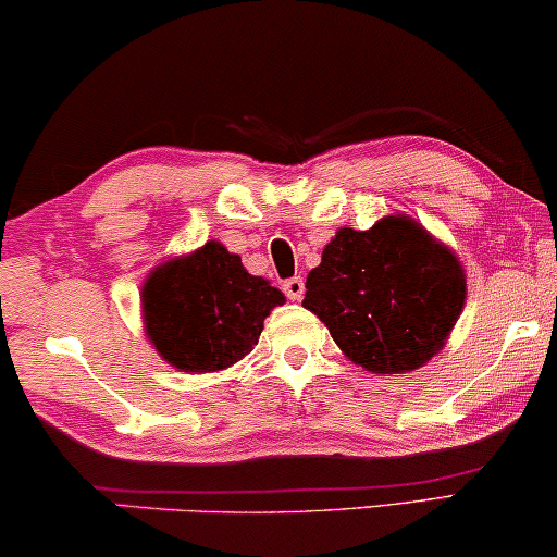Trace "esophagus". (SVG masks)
Segmentation results:
<instances>
[{"instance_id":"1","label":"esophagus","mask_w":557,"mask_h":557,"mask_svg":"<svg viewBox=\"0 0 557 557\" xmlns=\"http://www.w3.org/2000/svg\"><path fill=\"white\" fill-rule=\"evenodd\" d=\"M281 288H284V294H286L292 301H299L301 296H304V281H301L299 276L286 278L284 286H281Z\"/></svg>"}]
</instances>
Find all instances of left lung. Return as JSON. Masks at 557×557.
Here are the masks:
<instances>
[{
	"mask_svg": "<svg viewBox=\"0 0 557 557\" xmlns=\"http://www.w3.org/2000/svg\"><path fill=\"white\" fill-rule=\"evenodd\" d=\"M463 299L454 250L416 220L387 215L370 231L339 227L309 271L301 304L355 364L398 375L444 349Z\"/></svg>",
	"mask_w": 557,
	"mask_h": 557,
	"instance_id": "obj_1",
	"label": "left lung"
}]
</instances>
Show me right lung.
Returning <instances> with one entry per match:
<instances>
[{"mask_svg":"<svg viewBox=\"0 0 557 557\" xmlns=\"http://www.w3.org/2000/svg\"><path fill=\"white\" fill-rule=\"evenodd\" d=\"M284 301L218 240L157 265L141 286L147 337L182 372H215L243 360L258 345L263 319Z\"/></svg>","mask_w":557,"mask_h":557,"instance_id":"add662e5","label":"right lung"}]
</instances>
